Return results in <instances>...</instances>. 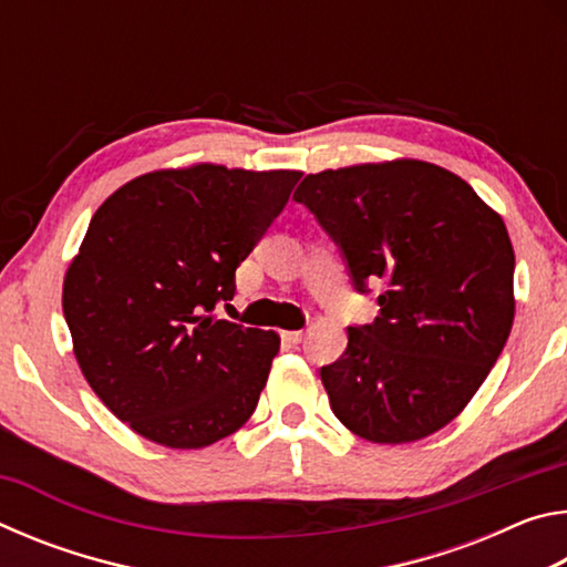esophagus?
I'll use <instances>...</instances> for the list:
<instances>
[{"instance_id":"esophagus-1","label":"esophagus","mask_w":567,"mask_h":567,"mask_svg":"<svg viewBox=\"0 0 567 567\" xmlns=\"http://www.w3.org/2000/svg\"><path fill=\"white\" fill-rule=\"evenodd\" d=\"M282 340L290 342V344H300L305 340V332L302 330H287V332H282Z\"/></svg>"}]
</instances>
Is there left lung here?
I'll use <instances>...</instances> for the list:
<instances>
[{"mask_svg":"<svg viewBox=\"0 0 567 567\" xmlns=\"http://www.w3.org/2000/svg\"><path fill=\"white\" fill-rule=\"evenodd\" d=\"M348 262L380 285V315L348 328L320 370L332 412L370 443L400 445L455 420L501 358L515 318L503 217L453 172L392 159L307 175L295 189Z\"/></svg>","mask_w":567,"mask_h":567,"instance_id":"1","label":"left lung"}]
</instances>
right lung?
<instances>
[{"label": "right lung", "instance_id": "add662e5", "mask_svg": "<svg viewBox=\"0 0 567 567\" xmlns=\"http://www.w3.org/2000/svg\"><path fill=\"white\" fill-rule=\"evenodd\" d=\"M302 172L157 169L94 213L64 275L74 358L114 415L152 443L197 450L252 415L280 338L215 320L235 270Z\"/></svg>", "mask_w": 567, "mask_h": 567}]
</instances>
